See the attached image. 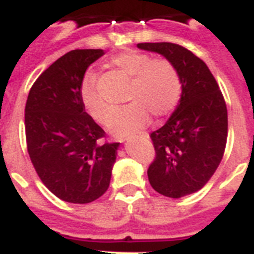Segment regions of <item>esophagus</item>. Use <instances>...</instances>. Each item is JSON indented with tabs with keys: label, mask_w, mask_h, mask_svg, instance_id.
<instances>
[{
	"label": "esophagus",
	"mask_w": 254,
	"mask_h": 254,
	"mask_svg": "<svg viewBox=\"0 0 254 254\" xmlns=\"http://www.w3.org/2000/svg\"><path fill=\"white\" fill-rule=\"evenodd\" d=\"M132 137H131V136L122 137V139H119V140H121V141H125V140H129V139H132ZM135 137H148V133L147 132H141V133H139V135H137V136H135Z\"/></svg>",
	"instance_id": "1"
}]
</instances>
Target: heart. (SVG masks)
Instances as JSON below:
<instances>
[{
  "label": "heart",
  "instance_id": "b5f03b06",
  "mask_svg": "<svg viewBox=\"0 0 254 254\" xmlns=\"http://www.w3.org/2000/svg\"><path fill=\"white\" fill-rule=\"evenodd\" d=\"M115 70L129 78L128 105L109 115L110 105L97 90V74L89 70L81 86V99L89 114L99 123H105L114 135H127L143 128L149 115L165 117L177 106L181 95V81L174 65L164 59H152L149 55L127 51L111 59Z\"/></svg>",
  "mask_w": 254,
  "mask_h": 254
}]
</instances>
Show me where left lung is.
Returning <instances> with one entry per match:
<instances>
[{
    "label": "left lung",
    "mask_w": 254,
    "mask_h": 254,
    "mask_svg": "<svg viewBox=\"0 0 254 254\" xmlns=\"http://www.w3.org/2000/svg\"><path fill=\"white\" fill-rule=\"evenodd\" d=\"M137 47L162 55L181 81L177 109L149 135L156 157L148 180L162 195L182 198L203 188L222 161L228 133L226 101L208 66L191 51L166 42Z\"/></svg>",
    "instance_id": "obj_1"
}]
</instances>
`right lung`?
<instances>
[{
  "label": "right lung",
  "instance_id": "obj_1",
  "mask_svg": "<svg viewBox=\"0 0 254 254\" xmlns=\"http://www.w3.org/2000/svg\"><path fill=\"white\" fill-rule=\"evenodd\" d=\"M102 50H73L50 65L30 89L24 127L32 165L46 188L69 203H90L109 189L119 143L85 111L81 86Z\"/></svg>",
  "mask_w": 254,
  "mask_h": 254
}]
</instances>
